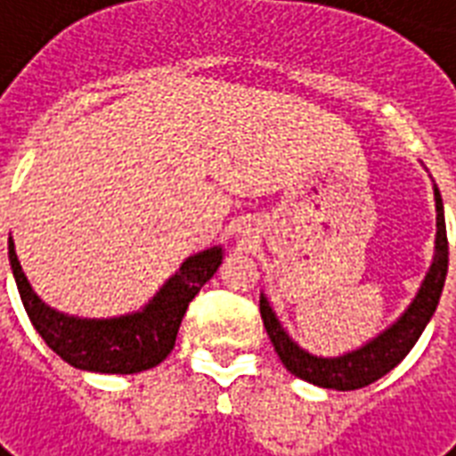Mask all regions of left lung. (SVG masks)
Returning a JSON list of instances; mask_svg holds the SVG:
<instances>
[{
  "instance_id": "left-lung-1",
  "label": "left lung",
  "mask_w": 456,
  "mask_h": 456,
  "mask_svg": "<svg viewBox=\"0 0 456 456\" xmlns=\"http://www.w3.org/2000/svg\"><path fill=\"white\" fill-rule=\"evenodd\" d=\"M433 193H436V213H438L436 227H438V232H436V256H433L431 270L426 274L424 284L395 324H390L386 331L379 333L376 338H371L353 353L340 354V357L310 354L284 331V326L270 307L267 298L260 296V314H263L267 336L277 350L279 360L284 362V367L293 376H298L307 383H314L319 388L357 390L379 381L381 376L388 374L390 369H395L407 357V353L414 347L419 336L424 333L426 324L431 322L433 312L438 307L440 293H443L447 277V260H450L445 210H443L438 186L433 189Z\"/></svg>"
}]
</instances>
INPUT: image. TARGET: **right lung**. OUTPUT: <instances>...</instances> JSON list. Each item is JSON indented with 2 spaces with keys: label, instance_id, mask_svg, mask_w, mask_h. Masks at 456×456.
<instances>
[{
  "label": "right lung",
  "instance_id": "1",
  "mask_svg": "<svg viewBox=\"0 0 456 456\" xmlns=\"http://www.w3.org/2000/svg\"><path fill=\"white\" fill-rule=\"evenodd\" d=\"M9 263L32 326L61 360L99 374H137L172 353L186 307L222 265V248L215 246L186 257L144 310L113 319L68 317L42 303L20 270L11 239Z\"/></svg>",
  "mask_w": 456,
  "mask_h": 456
}]
</instances>
